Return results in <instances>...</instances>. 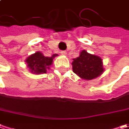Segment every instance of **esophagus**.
<instances>
[{"mask_svg": "<svg viewBox=\"0 0 129 129\" xmlns=\"http://www.w3.org/2000/svg\"><path fill=\"white\" fill-rule=\"evenodd\" d=\"M61 54L63 55H66L67 54V51H61Z\"/></svg>", "mask_w": 129, "mask_h": 129, "instance_id": "34e87169", "label": "esophagus"}]
</instances>
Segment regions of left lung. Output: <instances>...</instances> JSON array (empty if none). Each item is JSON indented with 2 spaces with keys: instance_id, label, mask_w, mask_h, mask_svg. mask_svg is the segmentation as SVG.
Returning a JSON list of instances; mask_svg holds the SVG:
<instances>
[{
  "instance_id": "1",
  "label": "left lung",
  "mask_w": 129,
  "mask_h": 129,
  "mask_svg": "<svg viewBox=\"0 0 129 129\" xmlns=\"http://www.w3.org/2000/svg\"><path fill=\"white\" fill-rule=\"evenodd\" d=\"M72 65L75 73L86 81L99 77L105 70L100 56L91 54L86 50L81 51L79 56L73 59Z\"/></svg>"
}]
</instances>
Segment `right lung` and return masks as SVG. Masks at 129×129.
<instances>
[{
  "label": "right lung",
  "mask_w": 129,
  "mask_h": 129,
  "mask_svg": "<svg viewBox=\"0 0 129 129\" xmlns=\"http://www.w3.org/2000/svg\"><path fill=\"white\" fill-rule=\"evenodd\" d=\"M58 54H53L51 56H45L41 51L29 56L26 59V63L29 71L34 74H43L46 73L47 70L50 68L53 63V59Z\"/></svg>",
  "instance_id": "right-lung-1"
}]
</instances>
